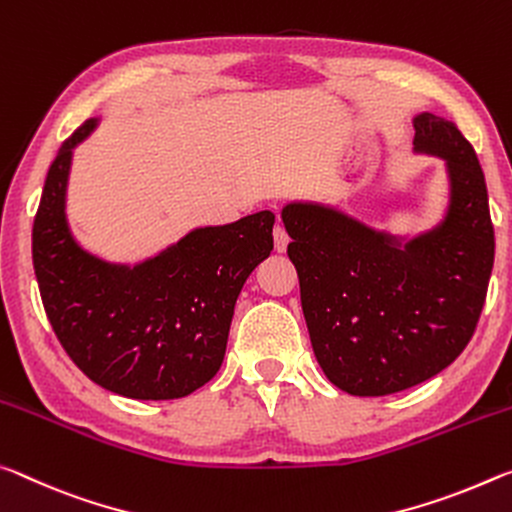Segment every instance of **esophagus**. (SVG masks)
Wrapping results in <instances>:
<instances>
[{"label":"esophagus","instance_id":"1","mask_svg":"<svg viewBox=\"0 0 512 512\" xmlns=\"http://www.w3.org/2000/svg\"><path fill=\"white\" fill-rule=\"evenodd\" d=\"M272 236H274V249H276V251H286V249H288V242H290V238H288L286 226H283V224H276V226H274V231H272Z\"/></svg>","mask_w":512,"mask_h":512}]
</instances>
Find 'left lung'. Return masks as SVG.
<instances>
[{"mask_svg": "<svg viewBox=\"0 0 512 512\" xmlns=\"http://www.w3.org/2000/svg\"><path fill=\"white\" fill-rule=\"evenodd\" d=\"M415 152L445 158L447 215L401 242L320 204H288L301 308L317 363L356 397L413 388L449 367L472 340L494 263L488 188L454 122L415 120Z\"/></svg>", "mask_w": 512, "mask_h": 512, "instance_id": "left-lung-1", "label": "left lung"}]
</instances>
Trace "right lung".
Wrapping results in <instances>:
<instances>
[{
	"instance_id": "1",
	"label": "right lung",
	"mask_w": 512,
	"mask_h": 512,
	"mask_svg": "<svg viewBox=\"0 0 512 512\" xmlns=\"http://www.w3.org/2000/svg\"><path fill=\"white\" fill-rule=\"evenodd\" d=\"M95 127L92 117L58 149L33 220L45 313L90 381L129 399L186 397L220 370L240 290L274 249V215L195 229L133 267L102 261L65 217L72 149Z\"/></svg>"
}]
</instances>
